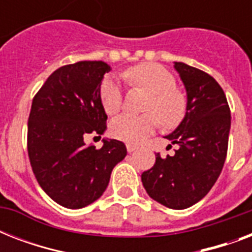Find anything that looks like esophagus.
Masks as SVG:
<instances>
[{"label": "esophagus", "mask_w": 252, "mask_h": 252, "mask_svg": "<svg viewBox=\"0 0 252 252\" xmlns=\"http://www.w3.org/2000/svg\"><path fill=\"white\" fill-rule=\"evenodd\" d=\"M136 149H137V146H136V145H132V144H126V150H128V153H133Z\"/></svg>", "instance_id": "34e87169"}]
</instances>
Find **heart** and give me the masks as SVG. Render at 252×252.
Listing matches in <instances>:
<instances>
[{
    "mask_svg": "<svg viewBox=\"0 0 252 252\" xmlns=\"http://www.w3.org/2000/svg\"><path fill=\"white\" fill-rule=\"evenodd\" d=\"M124 78L129 84L142 87L149 93L150 99L146 111L150 112L140 116L124 114L115 118L110 124V132L115 138L129 144H140L146 136L157 129L158 116L165 126H176L183 119L186 100L175 90V78L163 66L150 63L136 65L124 73ZM99 96L103 110L108 115L116 114L122 107L123 99L119 81L115 77H106L100 84Z\"/></svg>",
    "mask_w": 252,
    "mask_h": 252,
    "instance_id": "heart-1",
    "label": "heart"
}]
</instances>
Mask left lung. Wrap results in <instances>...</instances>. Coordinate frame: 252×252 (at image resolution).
I'll list each match as a JSON object with an SVG mask.
<instances>
[{"instance_id": "left-lung-1", "label": "left lung", "mask_w": 252, "mask_h": 252, "mask_svg": "<svg viewBox=\"0 0 252 252\" xmlns=\"http://www.w3.org/2000/svg\"><path fill=\"white\" fill-rule=\"evenodd\" d=\"M183 82L187 104L179 126L165 136L178 149L141 174L142 186L157 203L186 209L203 199L219 179L227 153L230 108L225 93L208 73L174 63ZM171 146V145H168Z\"/></svg>"}]
</instances>
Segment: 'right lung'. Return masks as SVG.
<instances>
[{
    "label": "right lung",
    "mask_w": 252,
    "mask_h": 252,
    "mask_svg": "<svg viewBox=\"0 0 252 252\" xmlns=\"http://www.w3.org/2000/svg\"><path fill=\"white\" fill-rule=\"evenodd\" d=\"M110 70L103 61L61 66L32 100L27 132L32 171L43 191L69 209L98 200L114 167L126 156V145L114 138H103L100 149L84 140L86 134L106 130L99 89Z\"/></svg>",
    "instance_id": "1"
}]
</instances>
